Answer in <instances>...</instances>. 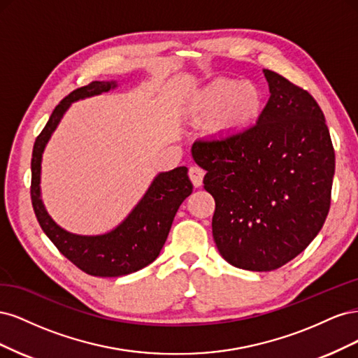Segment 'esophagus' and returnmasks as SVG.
<instances>
[{"label": "esophagus", "instance_id": "obj_1", "mask_svg": "<svg viewBox=\"0 0 358 358\" xmlns=\"http://www.w3.org/2000/svg\"><path fill=\"white\" fill-rule=\"evenodd\" d=\"M188 175H189V179H191V182H192V185H194V187H196V188L201 187V183H203V176H204V170H203L201 167H199V166H192V167H189V170H188Z\"/></svg>", "mask_w": 358, "mask_h": 358}]
</instances>
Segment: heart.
Here are the masks:
<instances>
[{
  "instance_id": "heart-1",
  "label": "heart",
  "mask_w": 358,
  "mask_h": 358,
  "mask_svg": "<svg viewBox=\"0 0 358 358\" xmlns=\"http://www.w3.org/2000/svg\"><path fill=\"white\" fill-rule=\"evenodd\" d=\"M264 106L263 91L254 82L220 78L197 92L192 112L199 117H216L222 113L224 125L242 128L252 124Z\"/></svg>"
}]
</instances>
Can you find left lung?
Listing matches in <instances>:
<instances>
[{"instance_id":"obj_1","label":"left lung","mask_w":358,"mask_h":358,"mask_svg":"<svg viewBox=\"0 0 358 358\" xmlns=\"http://www.w3.org/2000/svg\"><path fill=\"white\" fill-rule=\"evenodd\" d=\"M270 99L255 125L199 138L192 158L215 199L212 233L230 264L270 272L305 251L326 221L334 149L315 99L264 70Z\"/></svg>"}]
</instances>
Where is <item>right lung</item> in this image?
<instances>
[{
  "instance_id": "1",
  "label": "right lung",
  "mask_w": 358,
  "mask_h": 358,
  "mask_svg": "<svg viewBox=\"0 0 358 358\" xmlns=\"http://www.w3.org/2000/svg\"><path fill=\"white\" fill-rule=\"evenodd\" d=\"M113 82H91L74 90L52 112L48 124L37 136L31 158V201L41 230L58 251L91 276L117 278L146 267L159 255L173 218L182 201L192 192L187 167L161 173L128 218L110 233L103 236H78L62 230L52 221L40 200L41 154L50 134L71 101L109 91Z\"/></svg>"
}]
</instances>
